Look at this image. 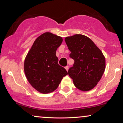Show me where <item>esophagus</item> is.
<instances>
[{
	"mask_svg": "<svg viewBox=\"0 0 123 123\" xmlns=\"http://www.w3.org/2000/svg\"><path fill=\"white\" fill-rule=\"evenodd\" d=\"M65 69L67 70V71H68V68H69V67L68 66V65H67V66H66L65 67Z\"/></svg>",
	"mask_w": 123,
	"mask_h": 123,
	"instance_id": "esophagus-1",
	"label": "esophagus"
}]
</instances>
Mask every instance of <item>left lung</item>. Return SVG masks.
<instances>
[{
	"label": "left lung",
	"mask_w": 123,
	"mask_h": 123,
	"mask_svg": "<svg viewBox=\"0 0 123 123\" xmlns=\"http://www.w3.org/2000/svg\"><path fill=\"white\" fill-rule=\"evenodd\" d=\"M65 41L74 60L68 74L76 88L82 91L93 89L103 75L105 58L100 49L88 37L76 34L67 37Z\"/></svg>",
	"instance_id": "left-lung-1"
}]
</instances>
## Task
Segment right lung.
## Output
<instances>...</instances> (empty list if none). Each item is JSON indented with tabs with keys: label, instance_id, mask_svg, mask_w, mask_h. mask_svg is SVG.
<instances>
[{
	"label": "right lung",
	"instance_id": "obj_1",
	"mask_svg": "<svg viewBox=\"0 0 123 123\" xmlns=\"http://www.w3.org/2000/svg\"><path fill=\"white\" fill-rule=\"evenodd\" d=\"M62 37L45 32L35 40L24 62L28 81L40 93H49L58 88L67 70L58 64L56 51L62 44Z\"/></svg>",
	"mask_w": 123,
	"mask_h": 123
}]
</instances>
